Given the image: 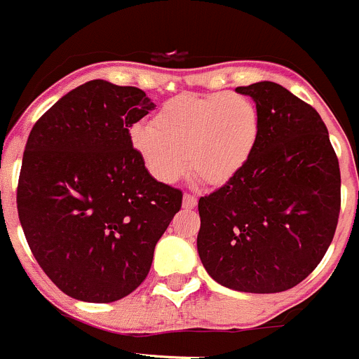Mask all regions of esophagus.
I'll return each instance as SVG.
<instances>
[{"label":"esophagus","instance_id":"obj_1","mask_svg":"<svg viewBox=\"0 0 359 359\" xmlns=\"http://www.w3.org/2000/svg\"><path fill=\"white\" fill-rule=\"evenodd\" d=\"M196 203H198V200H196L195 196L189 195V193H186V195H184V198H182V207H184V209H195Z\"/></svg>","mask_w":359,"mask_h":359}]
</instances>
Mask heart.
Returning a JSON list of instances; mask_svg holds the SVG:
<instances>
[{
  "label": "heart",
  "instance_id": "obj_1",
  "mask_svg": "<svg viewBox=\"0 0 359 359\" xmlns=\"http://www.w3.org/2000/svg\"><path fill=\"white\" fill-rule=\"evenodd\" d=\"M259 136L255 102L230 92L179 95L156 113L154 123L130 129V143L147 170L166 184L186 173L187 161L203 182H229L251 159Z\"/></svg>",
  "mask_w": 359,
  "mask_h": 359
}]
</instances>
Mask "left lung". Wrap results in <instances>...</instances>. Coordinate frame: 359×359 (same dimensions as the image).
<instances>
[{"mask_svg":"<svg viewBox=\"0 0 359 359\" xmlns=\"http://www.w3.org/2000/svg\"><path fill=\"white\" fill-rule=\"evenodd\" d=\"M260 113L257 149L225 186L198 202L203 267L219 285L283 292L319 266L340 214V166L310 104L273 81L237 86Z\"/></svg>","mask_w":359,"mask_h":359,"instance_id":"left-lung-1","label":"left lung"}]
</instances>
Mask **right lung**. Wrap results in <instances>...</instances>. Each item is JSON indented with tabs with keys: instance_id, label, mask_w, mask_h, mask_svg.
Listing matches in <instances>:
<instances>
[{
	"instance_id": "right-lung-1",
	"label": "right lung",
	"mask_w": 359,
	"mask_h": 359,
	"mask_svg": "<svg viewBox=\"0 0 359 359\" xmlns=\"http://www.w3.org/2000/svg\"><path fill=\"white\" fill-rule=\"evenodd\" d=\"M156 108L136 86L93 79L43 113L26 142L18 212L43 273L67 296L113 303L142 285L182 205L157 182L129 129Z\"/></svg>"
}]
</instances>
